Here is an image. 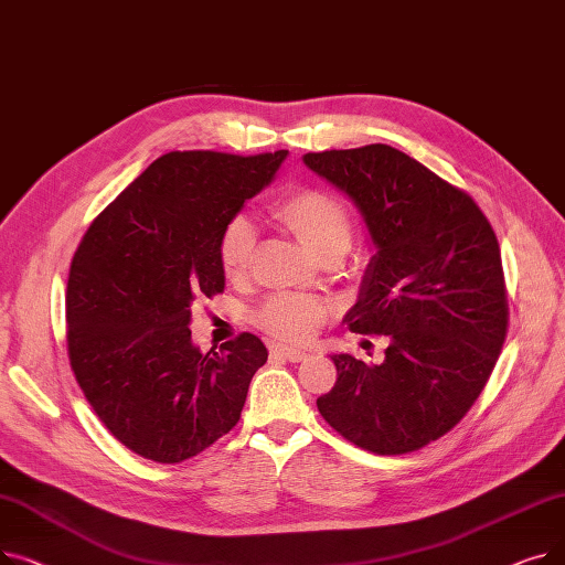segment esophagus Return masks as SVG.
I'll list each match as a JSON object with an SVG mask.
<instances>
[{
  "mask_svg": "<svg viewBox=\"0 0 565 565\" xmlns=\"http://www.w3.org/2000/svg\"><path fill=\"white\" fill-rule=\"evenodd\" d=\"M273 358H279V360H286V362H302L309 358V352L305 350H298V348H273Z\"/></svg>",
  "mask_w": 565,
  "mask_h": 565,
  "instance_id": "esophagus-1",
  "label": "esophagus"
}]
</instances>
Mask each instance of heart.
I'll use <instances>...</instances> for the list:
<instances>
[{
    "label": "heart",
    "mask_w": 565,
    "mask_h": 565,
    "mask_svg": "<svg viewBox=\"0 0 565 565\" xmlns=\"http://www.w3.org/2000/svg\"><path fill=\"white\" fill-rule=\"evenodd\" d=\"M273 217L295 235L316 260L324 258H341L352 243V224L345 213V207L330 194L320 190H295L281 196L273 205ZM254 254V228L247 220L235 217L222 231L217 258L222 275L237 284L249 273ZM332 316V307L309 298V295H277L267 300L256 320L265 332L273 337L300 343L313 337L320 324Z\"/></svg>",
    "instance_id": "1"
}]
</instances>
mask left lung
Returning <instances> with one entry per match:
<instances>
[{
	"label": "left lung",
	"mask_w": 565,
	"mask_h": 565,
	"mask_svg": "<svg viewBox=\"0 0 565 565\" xmlns=\"http://www.w3.org/2000/svg\"><path fill=\"white\" fill-rule=\"evenodd\" d=\"M302 160L354 203L375 249L348 328L390 341L380 364L332 354L318 412L366 451H417L469 412L507 339L497 235L469 194L387 143Z\"/></svg>",
	"instance_id": "obj_1"
}]
</instances>
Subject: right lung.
I'll use <instances>...</instances> for the list:
<instances>
[{
	"label": "right lung",
	"mask_w": 565,
	"mask_h": 565,
	"mask_svg": "<svg viewBox=\"0 0 565 565\" xmlns=\"http://www.w3.org/2000/svg\"><path fill=\"white\" fill-rule=\"evenodd\" d=\"M288 151L158 158L84 233L66 288L68 358L107 430L153 462H183L226 435L267 348L241 334L192 343V305L224 290L222 231L275 181Z\"/></svg>",
	"instance_id": "1"
}]
</instances>
